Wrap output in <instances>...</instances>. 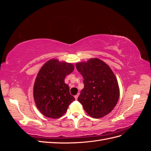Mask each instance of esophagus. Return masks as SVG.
I'll list each match as a JSON object with an SVG mask.
<instances>
[{
  "label": "esophagus",
  "mask_w": 151,
  "mask_h": 151,
  "mask_svg": "<svg viewBox=\"0 0 151 151\" xmlns=\"http://www.w3.org/2000/svg\"><path fill=\"white\" fill-rule=\"evenodd\" d=\"M79 93H78V94H77V95H76L75 96H74V98H75V99L77 100V98H78V96H79Z\"/></svg>",
  "instance_id": "obj_1"
}]
</instances>
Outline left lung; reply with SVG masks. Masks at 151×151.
<instances>
[{
	"mask_svg": "<svg viewBox=\"0 0 151 151\" xmlns=\"http://www.w3.org/2000/svg\"><path fill=\"white\" fill-rule=\"evenodd\" d=\"M84 78V88L78 101L90 116L99 118L110 113L116 105L120 89L116 77L106 63L97 58L76 63Z\"/></svg>",
	"mask_w": 151,
	"mask_h": 151,
	"instance_id": "1",
	"label": "left lung"
}]
</instances>
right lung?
I'll list each match as a JSON object with an SVG mask.
<instances>
[{"label": "right lung", "instance_id": "right-lung-1", "mask_svg": "<svg viewBox=\"0 0 151 151\" xmlns=\"http://www.w3.org/2000/svg\"><path fill=\"white\" fill-rule=\"evenodd\" d=\"M74 69L72 63L57 59H51L41 68L35 82L33 97L36 107L44 116L61 117L75 100L64 81Z\"/></svg>", "mask_w": 151, "mask_h": 151}]
</instances>
